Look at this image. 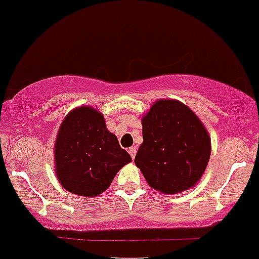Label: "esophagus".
I'll return each mask as SVG.
<instances>
[{
  "instance_id": "1",
  "label": "esophagus",
  "mask_w": 259,
  "mask_h": 259,
  "mask_svg": "<svg viewBox=\"0 0 259 259\" xmlns=\"http://www.w3.org/2000/svg\"><path fill=\"white\" fill-rule=\"evenodd\" d=\"M128 152H130V155H131V157L132 159H135V156H136V149H135V147H130V149H128Z\"/></svg>"
}]
</instances>
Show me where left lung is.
<instances>
[{
  "mask_svg": "<svg viewBox=\"0 0 259 259\" xmlns=\"http://www.w3.org/2000/svg\"><path fill=\"white\" fill-rule=\"evenodd\" d=\"M142 137L135 162L150 187L176 194L199 181L210 160L211 140L187 105L155 103L142 118Z\"/></svg>",
  "mask_w": 259,
  "mask_h": 259,
  "instance_id": "8db88e82",
  "label": "left lung"
}]
</instances>
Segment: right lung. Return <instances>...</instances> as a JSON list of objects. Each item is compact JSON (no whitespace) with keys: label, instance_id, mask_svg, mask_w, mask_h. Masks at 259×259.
Listing matches in <instances>:
<instances>
[{"label":"right lung","instance_id":"obj_1","mask_svg":"<svg viewBox=\"0 0 259 259\" xmlns=\"http://www.w3.org/2000/svg\"><path fill=\"white\" fill-rule=\"evenodd\" d=\"M56 173L71 193L95 197L104 192L131 156L107 130L103 114L90 107L72 110L61 124L56 146Z\"/></svg>","mask_w":259,"mask_h":259}]
</instances>
